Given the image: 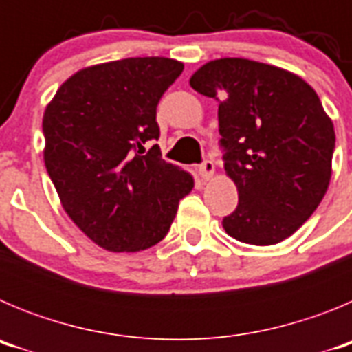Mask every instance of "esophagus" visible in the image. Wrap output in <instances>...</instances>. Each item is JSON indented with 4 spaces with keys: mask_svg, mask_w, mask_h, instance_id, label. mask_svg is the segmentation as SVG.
<instances>
[{
    "mask_svg": "<svg viewBox=\"0 0 352 352\" xmlns=\"http://www.w3.org/2000/svg\"><path fill=\"white\" fill-rule=\"evenodd\" d=\"M214 173V164L211 160H204L201 166H197V174L199 178L203 179H210Z\"/></svg>",
    "mask_w": 352,
    "mask_h": 352,
    "instance_id": "1",
    "label": "esophagus"
}]
</instances>
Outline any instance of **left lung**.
<instances>
[{"instance_id": "obj_1", "label": "left lung", "mask_w": 352, "mask_h": 352, "mask_svg": "<svg viewBox=\"0 0 352 352\" xmlns=\"http://www.w3.org/2000/svg\"><path fill=\"white\" fill-rule=\"evenodd\" d=\"M190 86L219 102L223 169L239 197L223 229L243 243H280L310 219L331 178L335 130L319 96L291 72L243 58L210 61Z\"/></svg>"}]
</instances>
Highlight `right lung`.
I'll return each mask as SVG.
<instances>
[{"mask_svg":"<svg viewBox=\"0 0 352 352\" xmlns=\"http://www.w3.org/2000/svg\"><path fill=\"white\" fill-rule=\"evenodd\" d=\"M183 63L126 58L65 80L43 113V160L76 226L111 252H139L166 238L194 188L158 144L157 105Z\"/></svg>","mask_w":352,"mask_h":352,"instance_id":"1","label":"right lung"}]
</instances>
